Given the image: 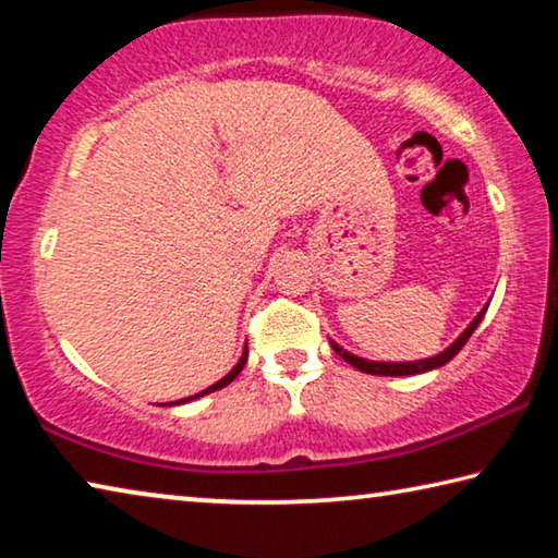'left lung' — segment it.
<instances>
[{
	"label": "left lung",
	"mask_w": 558,
	"mask_h": 558,
	"mask_svg": "<svg viewBox=\"0 0 558 558\" xmlns=\"http://www.w3.org/2000/svg\"><path fill=\"white\" fill-rule=\"evenodd\" d=\"M485 313H487V307L483 310V313H480L475 319H472L470 323V327L465 329V332H462L456 342H452L446 352H440L438 356H430V359H421V362H403V364H391V362H366V359H359V356H354V354H349V352H344L342 347H337V344H332V349L335 352L344 359L347 364H352L354 369H359V372H364V374H374V376H411V374H423V372H430V369H438V366H442V364H448L452 356H456L462 347H465V342L468 339L472 337V332H475L477 329V325L483 323V317H485Z\"/></svg>",
	"instance_id": "left-lung-1"
}]
</instances>
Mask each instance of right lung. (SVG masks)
I'll use <instances>...</instances> for the list:
<instances>
[{
	"instance_id": "1",
	"label": "right lung",
	"mask_w": 558,
	"mask_h": 558,
	"mask_svg": "<svg viewBox=\"0 0 558 558\" xmlns=\"http://www.w3.org/2000/svg\"><path fill=\"white\" fill-rule=\"evenodd\" d=\"M245 359H248V347H245V349H243V356H241V362H239V364H235V366H233V369H231L229 374H226L221 381H216V384H211V386H209V389H204L202 393H196V396H189V399H182V401H174V403H186V401H194V399H199V396H204V393L219 391V389H223V386H229V384H231V381L235 379V376H239V374H241V369H243V364H245ZM169 405H172V403H169Z\"/></svg>"
}]
</instances>
